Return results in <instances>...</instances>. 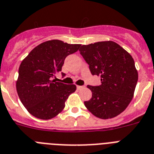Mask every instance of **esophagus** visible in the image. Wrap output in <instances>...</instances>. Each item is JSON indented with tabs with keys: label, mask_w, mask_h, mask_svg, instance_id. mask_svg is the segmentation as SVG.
<instances>
[{
	"label": "esophagus",
	"mask_w": 154,
	"mask_h": 154,
	"mask_svg": "<svg viewBox=\"0 0 154 154\" xmlns=\"http://www.w3.org/2000/svg\"><path fill=\"white\" fill-rule=\"evenodd\" d=\"M84 88V86H80V85H77V90H81Z\"/></svg>",
	"instance_id": "esophagus-1"
}]
</instances>
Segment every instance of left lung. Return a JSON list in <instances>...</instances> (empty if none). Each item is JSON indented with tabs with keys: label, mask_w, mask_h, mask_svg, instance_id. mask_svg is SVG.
<instances>
[{
	"label": "left lung",
	"mask_w": 154,
	"mask_h": 154,
	"mask_svg": "<svg viewBox=\"0 0 154 154\" xmlns=\"http://www.w3.org/2000/svg\"><path fill=\"white\" fill-rule=\"evenodd\" d=\"M81 55L92 75L101 77L99 86L88 85L92 92L86 106L101 119L113 118L122 113L134 95L138 72L131 55L113 41H100L82 45Z\"/></svg>",
	"instance_id": "1"
}]
</instances>
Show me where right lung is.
<instances>
[{
  "label": "right lung",
  "mask_w": 154,
  "mask_h": 154,
  "mask_svg": "<svg viewBox=\"0 0 154 154\" xmlns=\"http://www.w3.org/2000/svg\"><path fill=\"white\" fill-rule=\"evenodd\" d=\"M81 45H69L59 40L45 41L29 53L20 64L16 90L23 105L37 118L48 120L57 116L76 85L53 80L62 71L64 60L76 52ZM63 77L65 73H62Z\"/></svg>",
  "instance_id": "right-lung-1"
}]
</instances>
